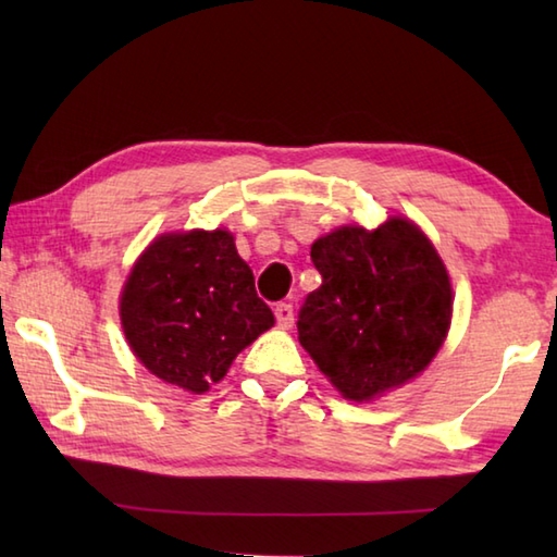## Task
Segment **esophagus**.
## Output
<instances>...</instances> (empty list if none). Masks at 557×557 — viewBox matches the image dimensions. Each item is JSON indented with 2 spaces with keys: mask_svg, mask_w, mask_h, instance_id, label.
I'll return each mask as SVG.
<instances>
[{
  "mask_svg": "<svg viewBox=\"0 0 557 557\" xmlns=\"http://www.w3.org/2000/svg\"><path fill=\"white\" fill-rule=\"evenodd\" d=\"M275 318H277V325L282 330H289L294 325V309L292 304H277L275 306Z\"/></svg>",
  "mask_w": 557,
  "mask_h": 557,
  "instance_id": "34e87169",
  "label": "esophagus"
}]
</instances>
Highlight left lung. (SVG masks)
<instances>
[{
    "label": "left lung",
    "mask_w": 557,
    "mask_h": 557,
    "mask_svg": "<svg viewBox=\"0 0 557 557\" xmlns=\"http://www.w3.org/2000/svg\"><path fill=\"white\" fill-rule=\"evenodd\" d=\"M311 260L323 282L301 306L299 342L342 397L373 401L429 369L447 339L455 294L417 222L342 224L318 236Z\"/></svg>",
    "instance_id": "left-lung-1"
}]
</instances>
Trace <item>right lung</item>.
<instances>
[{
	"instance_id": "add662e5",
	"label": "right lung",
	"mask_w": 557,
	"mask_h": 557,
	"mask_svg": "<svg viewBox=\"0 0 557 557\" xmlns=\"http://www.w3.org/2000/svg\"><path fill=\"white\" fill-rule=\"evenodd\" d=\"M128 349L162 383L203 395L275 325L234 234L162 232L134 260L120 294Z\"/></svg>"
}]
</instances>
